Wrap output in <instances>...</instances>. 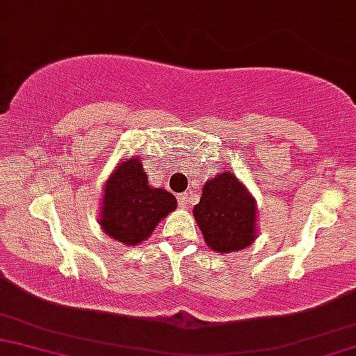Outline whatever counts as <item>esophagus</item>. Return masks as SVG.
Here are the masks:
<instances>
[{
    "mask_svg": "<svg viewBox=\"0 0 356 356\" xmlns=\"http://www.w3.org/2000/svg\"><path fill=\"white\" fill-rule=\"evenodd\" d=\"M193 197H195V193H193L192 191H187L181 193V195L177 197L179 199V205H181V209H187L188 205H191V202L193 200Z\"/></svg>",
    "mask_w": 356,
    "mask_h": 356,
    "instance_id": "esophagus-1",
    "label": "esophagus"
}]
</instances>
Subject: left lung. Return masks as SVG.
Wrapping results in <instances>:
<instances>
[{"instance_id":"8db88e82","label":"left lung","mask_w":356,"mask_h":356,"mask_svg":"<svg viewBox=\"0 0 356 356\" xmlns=\"http://www.w3.org/2000/svg\"><path fill=\"white\" fill-rule=\"evenodd\" d=\"M193 218L217 253L240 251L256 238V202L232 172H220L205 182Z\"/></svg>"}]
</instances>
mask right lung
I'll return each instance as SVG.
<instances>
[{
	"instance_id": "obj_1",
	"label": "right lung",
	"mask_w": 356,
	"mask_h": 356,
	"mask_svg": "<svg viewBox=\"0 0 356 356\" xmlns=\"http://www.w3.org/2000/svg\"><path fill=\"white\" fill-rule=\"evenodd\" d=\"M103 191L100 213L103 232L128 246L147 240L156 225L177 209L172 193L147 184V175L138 156L120 163Z\"/></svg>"
}]
</instances>
